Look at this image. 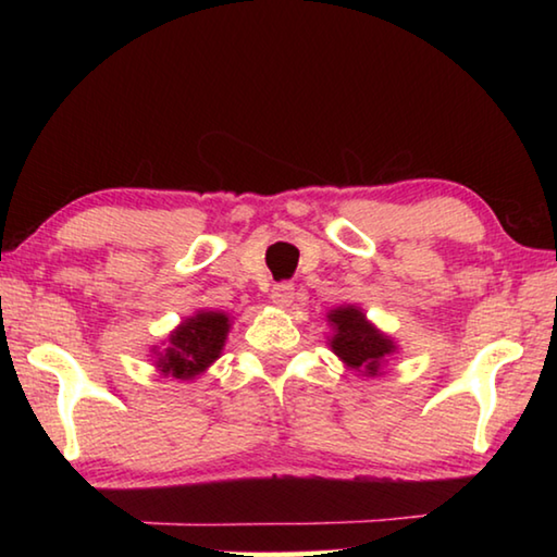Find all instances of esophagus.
Returning <instances> with one entry per match:
<instances>
[{
    "label": "esophagus",
    "mask_w": 557,
    "mask_h": 557,
    "mask_svg": "<svg viewBox=\"0 0 557 557\" xmlns=\"http://www.w3.org/2000/svg\"><path fill=\"white\" fill-rule=\"evenodd\" d=\"M270 299H272V305H275V307L285 309V307L292 305V299H295V287H292L289 282H280V285L272 287Z\"/></svg>",
    "instance_id": "1"
}]
</instances>
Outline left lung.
<instances>
[{
	"label": "left lung",
	"instance_id": "8db88e82",
	"mask_svg": "<svg viewBox=\"0 0 557 557\" xmlns=\"http://www.w3.org/2000/svg\"><path fill=\"white\" fill-rule=\"evenodd\" d=\"M326 322L332 326V336H326L329 348L348 371H356L358 375L379 379L388 358L398 354V344L369 322L361 307L338 305L329 309Z\"/></svg>",
	"mask_w": 557,
	"mask_h": 557
}]
</instances>
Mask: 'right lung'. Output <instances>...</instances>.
<instances>
[{"label":"right lung","instance_id":"obj_1","mask_svg":"<svg viewBox=\"0 0 557 557\" xmlns=\"http://www.w3.org/2000/svg\"><path fill=\"white\" fill-rule=\"evenodd\" d=\"M231 324L233 317L221 312V309H199V312L186 317L164 338V348H152L154 369L164 379L196 381L221 358Z\"/></svg>","mask_w":557,"mask_h":557}]
</instances>
